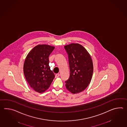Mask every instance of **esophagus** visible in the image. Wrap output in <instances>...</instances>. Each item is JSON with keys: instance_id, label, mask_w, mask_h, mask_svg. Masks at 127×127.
Wrapping results in <instances>:
<instances>
[{"instance_id": "34e87169", "label": "esophagus", "mask_w": 127, "mask_h": 127, "mask_svg": "<svg viewBox=\"0 0 127 127\" xmlns=\"http://www.w3.org/2000/svg\"><path fill=\"white\" fill-rule=\"evenodd\" d=\"M60 74H56V76H55V77H56V78H57V77H59V76H60Z\"/></svg>"}]
</instances>
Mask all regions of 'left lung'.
<instances>
[{
	"instance_id": "8db88e82",
	"label": "left lung",
	"mask_w": 127,
	"mask_h": 127,
	"mask_svg": "<svg viewBox=\"0 0 127 127\" xmlns=\"http://www.w3.org/2000/svg\"><path fill=\"white\" fill-rule=\"evenodd\" d=\"M68 56L70 70L65 87L70 93H78L84 90L90 83L93 71V63L88 51L79 44L64 46Z\"/></svg>"
}]
</instances>
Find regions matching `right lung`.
<instances>
[{"label":"right lung","mask_w":127,"mask_h":127,"mask_svg":"<svg viewBox=\"0 0 127 127\" xmlns=\"http://www.w3.org/2000/svg\"><path fill=\"white\" fill-rule=\"evenodd\" d=\"M55 47L39 45L27 55L24 64V73L29 84L34 90L42 93L47 90L55 78L49 65V57Z\"/></svg>","instance_id":"add662e5"}]
</instances>
